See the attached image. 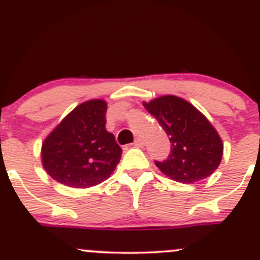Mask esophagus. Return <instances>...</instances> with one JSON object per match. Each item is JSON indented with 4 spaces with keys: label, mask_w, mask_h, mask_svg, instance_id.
Segmentation results:
<instances>
[{
    "label": "esophagus",
    "mask_w": 260,
    "mask_h": 260,
    "mask_svg": "<svg viewBox=\"0 0 260 260\" xmlns=\"http://www.w3.org/2000/svg\"><path fill=\"white\" fill-rule=\"evenodd\" d=\"M143 144H144V142L142 141L141 138H136L135 142H133V146L137 147V148H141V147H143Z\"/></svg>",
    "instance_id": "obj_1"
}]
</instances>
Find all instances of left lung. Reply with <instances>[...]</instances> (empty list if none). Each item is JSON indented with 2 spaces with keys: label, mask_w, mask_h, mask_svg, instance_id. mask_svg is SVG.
<instances>
[{
  "label": "left lung",
  "mask_w": 260,
  "mask_h": 260,
  "mask_svg": "<svg viewBox=\"0 0 260 260\" xmlns=\"http://www.w3.org/2000/svg\"><path fill=\"white\" fill-rule=\"evenodd\" d=\"M143 106L169 136L168 158L154 160L163 174L176 182L194 183L218 168L223 155L222 139L194 106L171 94Z\"/></svg>",
  "instance_id": "8db88e82"
}]
</instances>
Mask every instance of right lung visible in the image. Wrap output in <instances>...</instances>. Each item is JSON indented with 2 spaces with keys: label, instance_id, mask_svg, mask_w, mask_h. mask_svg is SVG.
<instances>
[{
  "label": "right lung",
  "instance_id": "add662e5",
  "mask_svg": "<svg viewBox=\"0 0 260 260\" xmlns=\"http://www.w3.org/2000/svg\"><path fill=\"white\" fill-rule=\"evenodd\" d=\"M107 103L91 100L77 106L42 144V165L61 184L88 188L113 173L122 155L114 136L106 129Z\"/></svg>",
  "mask_w": 260,
  "mask_h": 260
}]
</instances>
